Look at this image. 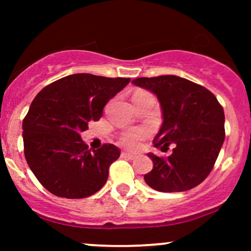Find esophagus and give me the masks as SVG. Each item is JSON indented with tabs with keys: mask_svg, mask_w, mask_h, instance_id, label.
Here are the masks:
<instances>
[{
	"mask_svg": "<svg viewBox=\"0 0 251 251\" xmlns=\"http://www.w3.org/2000/svg\"><path fill=\"white\" fill-rule=\"evenodd\" d=\"M121 158H125V159H135L136 155L132 153H128V151H123L121 153Z\"/></svg>",
	"mask_w": 251,
	"mask_h": 251,
	"instance_id": "34e87169",
	"label": "esophagus"
}]
</instances>
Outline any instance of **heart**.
<instances>
[{
    "label": "heart",
    "mask_w": 251,
    "mask_h": 251,
    "mask_svg": "<svg viewBox=\"0 0 251 251\" xmlns=\"http://www.w3.org/2000/svg\"><path fill=\"white\" fill-rule=\"evenodd\" d=\"M138 93H146V92H138ZM149 136V131L146 128H136V130L127 131L124 133L120 137V142L123 146L127 147V148H136L140 144L141 141L147 138Z\"/></svg>",
    "instance_id": "1"
}]
</instances>
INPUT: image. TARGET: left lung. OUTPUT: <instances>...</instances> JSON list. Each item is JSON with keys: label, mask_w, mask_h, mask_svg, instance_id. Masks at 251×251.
I'll return each mask as SVG.
<instances>
[{"label": "left lung", "mask_w": 251, "mask_h": 251, "mask_svg": "<svg viewBox=\"0 0 251 251\" xmlns=\"http://www.w3.org/2000/svg\"><path fill=\"white\" fill-rule=\"evenodd\" d=\"M133 85L156 95L163 110V125L154 138L155 148L173 154L160 158L149 153L153 170L144 181L159 192H184L209 176L225 141L224 108L214 93L175 75L138 77Z\"/></svg>", "instance_id": "8db88e82"}]
</instances>
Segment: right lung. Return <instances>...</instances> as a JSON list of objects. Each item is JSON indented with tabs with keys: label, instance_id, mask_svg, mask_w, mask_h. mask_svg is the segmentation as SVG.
<instances>
[{
	"label": "right lung",
	"instance_id": "1",
	"mask_svg": "<svg viewBox=\"0 0 251 251\" xmlns=\"http://www.w3.org/2000/svg\"><path fill=\"white\" fill-rule=\"evenodd\" d=\"M128 82L125 77L74 74L37 93L23 120L24 155L48 192L80 199L104 186L120 149L107 143L91 151L81 132L102 118L104 105Z\"/></svg>",
	"mask_w": 251,
	"mask_h": 251
}]
</instances>
